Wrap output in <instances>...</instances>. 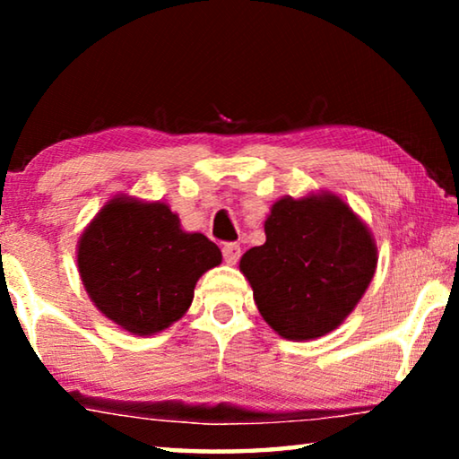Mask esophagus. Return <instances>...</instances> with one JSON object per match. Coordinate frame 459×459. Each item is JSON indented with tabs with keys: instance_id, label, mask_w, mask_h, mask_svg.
<instances>
[{
	"instance_id": "1",
	"label": "esophagus",
	"mask_w": 459,
	"mask_h": 459,
	"mask_svg": "<svg viewBox=\"0 0 459 459\" xmlns=\"http://www.w3.org/2000/svg\"><path fill=\"white\" fill-rule=\"evenodd\" d=\"M222 257L227 261V265H237L240 259V247L237 243H227L222 247Z\"/></svg>"
}]
</instances>
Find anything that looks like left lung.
I'll return each mask as SVG.
<instances>
[{"label": "left lung", "mask_w": 459, "mask_h": 459, "mask_svg": "<svg viewBox=\"0 0 459 459\" xmlns=\"http://www.w3.org/2000/svg\"><path fill=\"white\" fill-rule=\"evenodd\" d=\"M265 237L238 265L263 320L295 342L336 330L377 271L367 222L332 192L283 196L271 206Z\"/></svg>", "instance_id": "1"}]
</instances>
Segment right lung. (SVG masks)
I'll return each mask as SVG.
<instances>
[{
	"mask_svg": "<svg viewBox=\"0 0 459 459\" xmlns=\"http://www.w3.org/2000/svg\"><path fill=\"white\" fill-rule=\"evenodd\" d=\"M221 248L186 232L166 202L115 196L82 230L76 263L92 304L134 336L164 332L188 312Z\"/></svg>",
	"mask_w": 459,
	"mask_h": 459,
	"instance_id": "add662e5",
	"label": "right lung"
}]
</instances>
